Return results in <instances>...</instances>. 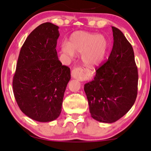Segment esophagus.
Masks as SVG:
<instances>
[{"label": "esophagus", "instance_id": "1", "mask_svg": "<svg viewBox=\"0 0 151 151\" xmlns=\"http://www.w3.org/2000/svg\"><path fill=\"white\" fill-rule=\"evenodd\" d=\"M88 74V71L86 68L81 67L74 68L71 71V77L74 79H80L85 77Z\"/></svg>", "mask_w": 151, "mask_h": 151}]
</instances>
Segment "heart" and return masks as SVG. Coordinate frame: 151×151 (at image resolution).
<instances>
[{
    "instance_id": "obj_1",
    "label": "heart",
    "mask_w": 151,
    "mask_h": 151,
    "mask_svg": "<svg viewBox=\"0 0 151 151\" xmlns=\"http://www.w3.org/2000/svg\"><path fill=\"white\" fill-rule=\"evenodd\" d=\"M107 46L108 43L103 35L77 31L70 36L69 42L62 43L61 50L70 58L75 56L76 52H82L84 64L87 66H95L104 60Z\"/></svg>"
}]
</instances>
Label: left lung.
<instances>
[{"label":"left lung","mask_w":151,"mask_h":151,"mask_svg":"<svg viewBox=\"0 0 151 151\" xmlns=\"http://www.w3.org/2000/svg\"><path fill=\"white\" fill-rule=\"evenodd\" d=\"M111 28L114 42L108 60L84 86L91 117L107 123L118 121L130 110L135 102L138 85L132 47L120 30Z\"/></svg>","instance_id":"left-lung-1"}]
</instances>
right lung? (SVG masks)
Masks as SVG:
<instances>
[{"mask_svg":"<svg viewBox=\"0 0 151 151\" xmlns=\"http://www.w3.org/2000/svg\"><path fill=\"white\" fill-rule=\"evenodd\" d=\"M58 25L47 22L37 27L21 47L13 78V92L23 113L39 122L55 120L62 111L71 71L56 50Z\"/></svg>","mask_w":151,"mask_h":151,"instance_id":"obj_1","label":"right lung"}]
</instances>
